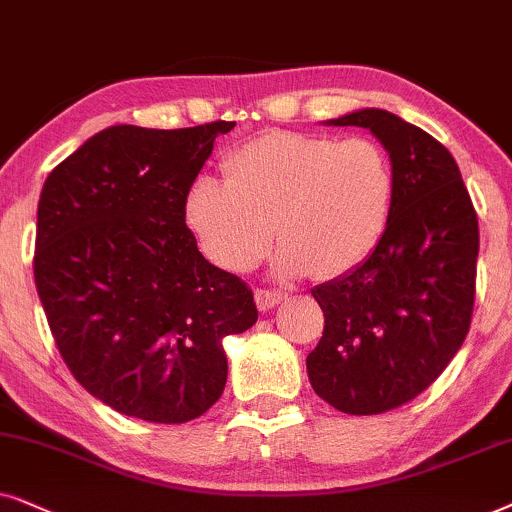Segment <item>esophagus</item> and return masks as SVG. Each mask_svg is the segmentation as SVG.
Returning a JSON list of instances; mask_svg holds the SVG:
<instances>
[{
    "label": "esophagus",
    "instance_id": "esophagus-1",
    "mask_svg": "<svg viewBox=\"0 0 512 512\" xmlns=\"http://www.w3.org/2000/svg\"><path fill=\"white\" fill-rule=\"evenodd\" d=\"M285 299L283 292H276V290H255V304L260 311H269L278 306Z\"/></svg>",
    "mask_w": 512,
    "mask_h": 512
}]
</instances>
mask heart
Wrapping results in <instances>:
<instances>
[{
    "instance_id": "obj_1",
    "label": "heart",
    "mask_w": 512,
    "mask_h": 512,
    "mask_svg": "<svg viewBox=\"0 0 512 512\" xmlns=\"http://www.w3.org/2000/svg\"><path fill=\"white\" fill-rule=\"evenodd\" d=\"M227 180L201 175L185 220L220 267L248 271L283 238V278H339L370 260L391 220L395 177L384 147L367 138L271 131L224 159Z\"/></svg>"
}]
</instances>
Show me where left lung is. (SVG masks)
<instances>
[{
  "label": "left lung",
  "instance_id": "1",
  "mask_svg": "<svg viewBox=\"0 0 512 512\" xmlns=\"http://www.w3.org/2000/svg\"><path fill=\"white\" fill-rule=\"evenodd\" d=\"M325 124L367 128L395 177L391 220L374 255L311 290L325 316L306 358L313 391L365 417L410 403L461 349L475 299L478 215L454 156L419 126L377 107Z\"/></svg>",
  "mask_w": 512,
  "mask_h": 512
}]
</instances>
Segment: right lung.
Here are the masks:
<instances>
[{"label": "right lung", "mask_w": 512, "mask_h": 512, "mask_svg": "<svg viewBox=\"0 0 512 512\" xmlns=\"http://www.w3.org/2000/svg\"><path fill=\"white\" fill-rule=\"evenodd\" d=\"M234 126H109L44 182L34 283L46 320L74 379L126 417H201L227 384L222 339L257 320L252 290L185 224L189 187Z\"/></svg>", "instance_id": "right-lung-1"}]
</instances>
